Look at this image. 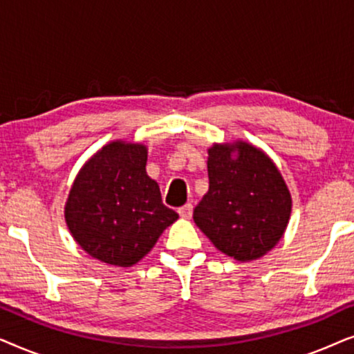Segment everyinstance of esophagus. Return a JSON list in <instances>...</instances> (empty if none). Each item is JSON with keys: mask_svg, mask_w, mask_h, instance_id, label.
Here are the masks:
<instances>
[{"mask_svg": "<svg viewBox=\"0 0 354 354\" xmlns=\"http://www.w3.org/2000/svg\"><path fill=\"white\" fill-rule=\"evenodd\" d=\"M178 214H180V217H183V219H190L193 214V206L188 203V205L178 207Z\"/></svg>", "mask_w": 354, "mask_h": 354, "instance_id": "1", "label": "esophagus"}]
</instances>
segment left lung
<instances>
[{"instance_id": "left-lung-1", "label": "left lung", "mask_w": 354, "mask_h": 354, "mask_svg": "<svg viewBox=\"0 0 354 354\" xmlns=\"http://www.w3.org/2000/svg\"><path fill=\"white\" fill-rule=\"evenodd\" d=\"M207 154L209 190L193 211L195 224L230 258L258 259L287 229L288 188L275 164L248 143L214 145Z\"/></svg>"}]
</instances>
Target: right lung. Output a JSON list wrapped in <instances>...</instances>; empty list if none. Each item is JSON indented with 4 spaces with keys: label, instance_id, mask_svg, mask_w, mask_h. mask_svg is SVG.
<instances>
[{
    "label": "right lung",
    "instance_id": "1",
    "mask_svg": "<svg viewBox=\"0 0 354 354\" xmlns=\"http://www.w3.org/2000/svg\"><path fill=\"white\" fill-rule=\"evenodd\" d=\"M147 147L106 145L82 167L66 203V222L95 259L130 268L153 248L178 214L162 205L147 176Z\"/></svg>",
    "mask_w": 354,
    "mask_h": 354
}]
</instances>
